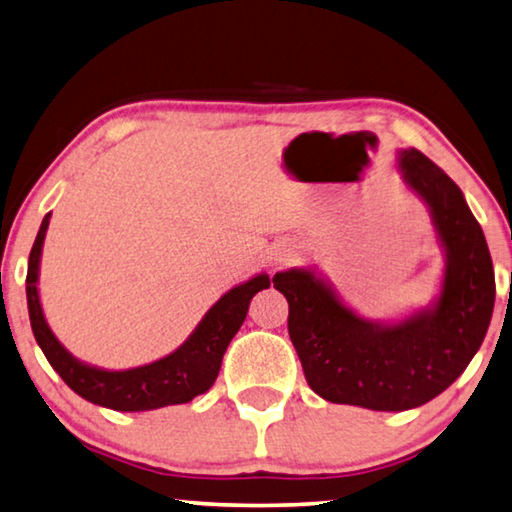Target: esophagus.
<instances>
[{
  "instance_id": "1",
  "label": "esophagus",
  "mask_w": 512,
  "mask_h": 512,
  "mask_svg": "<svg viewBox=\"0 0 512 512\" xmlns=\"http://www.w3.org/2000/svg\"><path fill=\"white\" fill-rule=\"evenodd\" d=\"M294 261V251L290 247H281L279 251H274L272 254V267L274 270H281V267L290 265Z\"/></svg>"
}]
</instances>
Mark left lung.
<instances>
[{
  "label": "left lung",
  "mask_w": 512,
  "mask_h": 512,
  "mask_svg": "<svg viewBox=\"0 0 512 512\" xmlns=\"http://www.w3.org/2000/svg\"><path fill=\"white\" fill-rule=\"evenodd\" d=\"M398 170L427 204L445 251L438 297L398 321L353 312L315 270L272 279L290 303L288 330L310 389L328 402L405 411L443 393L477 355L495 308L488 242L450 177L416 148L398 152Z\"/></svg>",
  "instance_id": "8db88e82"
}]
</instances>
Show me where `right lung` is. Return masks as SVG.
Segmentation results:
<instances>
[{"label": "right lung", "mask_w": 512, "mask_h": 512, "mask_svg": "<svg viewBox=\"0 0 512 512\" xmlns=\"http://www.w3.org/2000/svg\"><path fill=\"white\" fill-rule=\"evenodd\" d=\"M51 213L44 215L38 238L33 242L26 272V303H29L31 328L35 342L67 387L87 402L114 411H148L168 405L191 402L206 393L220 373L224 351L247 317L249 301L256 292L270 288V276L256 274L240 283L213 303L186 342L157 362L125 371H107L80 362L53 335L40 306L38 276L44 236Z\"/></svg>", "instance_id": "1"}]
</instances>
